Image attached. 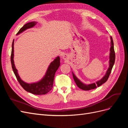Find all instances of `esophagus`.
<instances>
[{"label": "esophagus", "instance_id": "esophagus-1", "mask_svg": "<svg viewBox=\"0 0 128 128\" xmlns=\"http://www.w3.org/2000/svg\"><path fill=\"white\" fill-rule=\"evenodd\" d=\"M68 56L67 54H64L62 56V58L64 60L68 59Z\"/></svg>", "mask_w": 128, "mask_h": 128}]
</instances>
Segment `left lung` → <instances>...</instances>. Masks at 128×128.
I'll use <instances>...</instances> for the list:
<instances>
[{
    "mask_svg": "<svg viewBox=\"0 0 128 128\" xmlns=\"http://www.w3.org/2000/svg\"><path fill=\"white\" fill-rule=\"evenodd\" d=\"M115 53L114 51V42L113 40V38L112 37H110V66L108 68V70H107V72L106 73V75H104L102 78L97 81L96 83H92L90 84L86 85L84 83H83L81 81H80L78 78H77L76 76L74 74L72 73L73 78L74 80V81L75 82L76 85L79 88L83 90H90L92 89H94L96 87L100 86H102V84L105 83L107 80L108 77H109L110 72L112 71V69L113 68V65L115 62Z\"/></svg>",
    "mask_w": 128,
    "mask_h": 128,
    "instance_id": "obj_1",
    "label": "left lung"
}]
</instances>
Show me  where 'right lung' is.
Wrapping results in <instances>:
<instances>
[{"label":"right lung","instance_id":"obj_1","mask_svg":"<svg viewBox=\"0 0 128 128\" xmlns=\"http://www.w3.org/2000/svg\"><path fill=\"white\" fill-rule=\"evenodd\" d=\"M37 24L36 22H31L27 23L26 24L23 26L22 28L18 31L17 33V34H20V33L24 32V30L29 29L30 28H32L33 26H35ZM14 40H13L12 46V52L10 56V61L12 67L13 72L16 76L18 82L20 83L21 86L24 88V90L32 94H34L36 95H42L48 93L49 91L51 90L53 88L54 78L56 71L58 70V68L59 67L60 65V57L57 56L53 61L50 64L49 67L44 77L40 81L36 83H27L23 81L19 76L17 69L15 68L14 62Z\"/></svg>","mask_w":128,"mask_h":128}]
</instances>
